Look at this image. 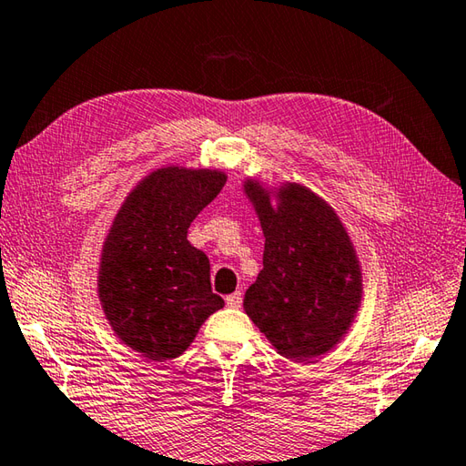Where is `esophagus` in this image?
I'll return each mask as SVG.
<instances>
[{"instance_id": "esophagus-1", "label": "esophagus", "mask_w": 466, "mask_h": 466, "mask_svg": "<svg viewBox=\"0 0 466 466\" xmlns=\"http://www.w3.org/2000/svg\"><path fill=\"white\" fill-rule=\"evenodd\" d=\"M226 305L230 307V309H238L242 305V293H240V290H236V293L228 295L226 297Z\"/></svg>"}]
</instances>
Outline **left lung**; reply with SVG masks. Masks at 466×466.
I'll use <instances>...</instances> for the list:
<instances>
[{
  "instance_id": "1",
  "label": "left lung",
  "mask_w": 466,
  "mask_h": 466,
  "mask_svg": "<svg viewBox=\"0 0 466 466\" xmlns=\"http://www.w3.org/2000/svg\"><path fill=\"white\" fill-rule=\"evenodd\" d=\"M242 189L264 234L246 315L282 358L311 361L329 353L350 331L363 295L348 228L329 202L297 181L267 187L246 177Z\"/></svg>"
}]
</instances>
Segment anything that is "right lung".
Returning <instances> with one entry per match:
<instances>
[{
  "instance_id": "add662e5",
  "label": "right lung",
  "mask_w": 466,
  "mask_h": 466,
  "mask_svg": "<svg viewBox=\"0 0 466 466\" xmlns=\"http://www.w3.org/2000/svg\"><path fill=\"white\" fill-rule=\"evenodd\" d=\"M226 179L208 167L155 169L127 194L108 228L98 300L115 335L145 360L177 358L224 307L209 285V260L189 244L187 228Z\"/></svg>"
}]
</instances>
